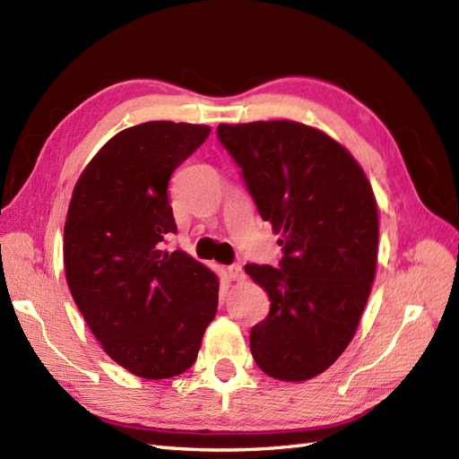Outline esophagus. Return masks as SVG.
<instances>
[{
	"mask_svg": "<svg viewBox=\"0 0 459 459\" xmlns=\"http://www.w3.org/2000/svg\"><path fill=\"white\" fill-rule=\"evenodd\" d=\"M227 274L230 280H245V272H242L240 264H230L227 268Z\"/></svg>",
	"mask_w": 459,
	"mask_h": 459,
	"instance_id": "34e87169",
	"label": "esophagus"
}]
</instances>
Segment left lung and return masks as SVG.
<instances>
[{"instance_id":"obj_1","label":"left lung","mask_w":459,"mask_h":459,"mask_svg":"<svg viewBox=\"0 0 459 459\" xmlns=\"http://www.w3.org/2000/svg\"><path fill=\"white\" fill-rule=\"evenodd\" d=\"M217 138L281 235L278 268L245 266L270 296V314L250 331L252 357L274 378H314L347 349L367 306L378 248L373 189L343 145L304 124H221Z\"/></svg>"}]
</instances>
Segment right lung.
I'll list each match as a JSON object with an SVG mask.
<instances>
[{"mask_svg": "<svg viewBox=\"0 0 459 459\" xmlns=\"http://www.w3.org/2000/svg\"><path fill=\"white\" fill-rule=\"evenodd\" d=\"M209 134L183 122L122 130L86 165L68 204L63 250L74 304L135 377L185 373L217 314L219 278L187 252L163 250L178 230L169 178Z\"/></svg>", "mask_w": 459, "mask_h": 459, "instance_id": "obj_1", "label": "right lung"}]
</instances>
